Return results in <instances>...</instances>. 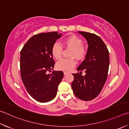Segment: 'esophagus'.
<instances>
[{"instance_id":"esophagus-1","label":"esophagus","mask_w":129,"mask_h":129,"mask_svg":"<svg viewBox=\"0 0 129 129\" xmlns=\"http://www.w3.org/2000/svg\"><path fill=\"white\" fill-rule=\"evenodd\" d=\"M69 74V73H68V72H64V74L65 75H67V74Z\"/></svg>"}]
</instances>
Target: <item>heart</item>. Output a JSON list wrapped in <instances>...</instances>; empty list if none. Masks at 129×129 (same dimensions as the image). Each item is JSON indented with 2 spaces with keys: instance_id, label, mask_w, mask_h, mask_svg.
I'll return each mask as SVG.
<instances>
[{
  "instance_id": "obj_1",
  "label": "heart",
  "mask_w": 129,
  "mask_h": 129,
  "mask_svg": "<svg viewBox=\"0 0 129 129\" xmlns=\"http://www.w3.org/2000/svg\"><path fill=\"white\" fill-rule=\"evenodd\" d=\"M63 44L65 47L72 49L70 54L71 57H75L78 59H82L86 55L87 50L83 46V40L75 35L67 37L63 41ZM62 47L59 43H55L51 48V54L55 59L59 60L61 57ZM76 61L72 59H62L56 64L58 70L62 71L69 72L75 66Z\"/></svg>"
}]
</instances>
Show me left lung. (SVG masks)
<instances>
[{"label":"left lung","instance_id":"1","mask_svg":"<svg viewBox=\"0 0 129 129\" xmlns=\"http://www.w3.org/2000/svg\"><path fill=\"white\" fill-rule=\"evenodd\" d=\"M87 40L88 45L85 59L77 68L85 75L73 74L72 88L75 95L83 101H90L98 96L107 78L110 65L109 52L104 42L97 35L78 32ZM80 72L79 73L80 74Z\"/></svg>","mask_w":129,"mask_h":129}]
</instances>
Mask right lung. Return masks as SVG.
Returning a JSON list of instances; mask_svg holds the SVG:
<instances>
[{"mask_svg":"<svg viewBox=\"0 0 129 129\" xmlns=\"http://www.w3.org/2000/svg\"><path fill=\"white\" fill-rule=\"evenodd\" d=\"M62 36L57 32L41 33L28 40L21 51L20 68L22 82L29 94L37 101L45 103L55 97L64 73L52 71L55 61L51 48Z\"/></svg>","mask_w":129,"mask_h":129,"instance_id":"right-lung-1","label":"right lung"}]
</instances>
